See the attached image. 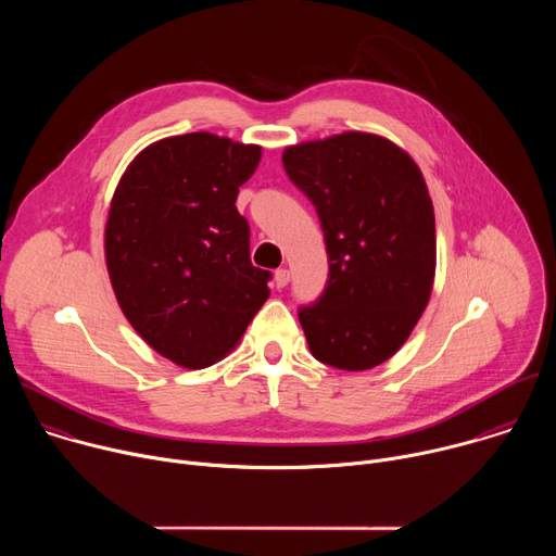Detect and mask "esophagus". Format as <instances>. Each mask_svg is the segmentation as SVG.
I'll return each mask as SVG.
<instances>
[{"instance_id": "esophagus-1", "label": "esophagus", "mask_w": 556, "mask_h": 556, "mask_svg": "<svg viewBox=\"0 0 556 556\" xmlns=\"http://www.w3.org/2000/svg\"><path fill=\"white\" fill-rule=\"evenodd\" d=\"M288 281H290V270H286V268L275 270V283H277V288H286Z\"/></svg>"}]
</instances>
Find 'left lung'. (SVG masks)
Instances as JSON below:
<instances>
[{
  "mask_svg": "<svg viewBox=\"0 0 556 556\" xmlns=\"http://www.w3.org/2000/svg\"><path fill=\"white\" fill-rule=\"evenodd\" d=\"M288 178L319 213L330 279L299 309L314 358L345 371L399 352L431 299L435 215L420 167L384 136L343 131L288 144Z\"/></svg>",
  "mask_w": 556,
  "mask_h": 556,
  "instance_id": "1",
  "label": "left lung"
}]
</instances>
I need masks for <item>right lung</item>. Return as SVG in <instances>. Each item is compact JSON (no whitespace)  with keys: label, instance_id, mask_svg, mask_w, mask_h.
<instances>
[{"label":"right lung","instance_id":"add662e5","mask_svg":"<svg viewBox=\"0 0 556 556\" xmlns=\"http://www.w3.org/2000/svg\"><path fill=\"white\" fill-rule=\"evenodd\" d=\"M260 144L193 131L147 144L121 176L105 222L116 301L140 339L185 369H204L242 341L270 296L235 206Z\"/></svg>","mask_w":556,"mask_h":556}]
</instances>
